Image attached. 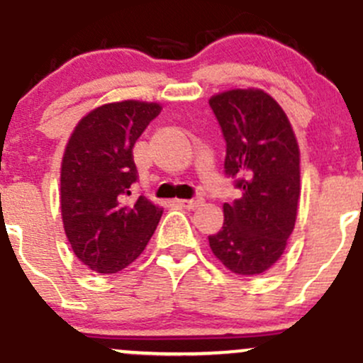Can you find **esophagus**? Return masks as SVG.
Masks as SVG:
<instances>
[{
  "instance_id": "34e87169",
  "label": "esophagus",
  "mask_w": 363,
  "mask_h": 363,
  "mask_svg": "<svg viewBox=\"0 0 363 363\" xmlns=\"http://www.w3.org/2000/svg\"><path fill=\"white\" fill-rule=\"evenodd\" d=\"M203 203L202 199H189V200H181V205L186 208H196Z\"/></svg>"
}]
</instances>
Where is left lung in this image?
Returning a JSON list of instances; mask_svg holds the SVG:
<instances>
[{
  "mask_svg": "<svg viewBox=\"0 0 363 363\" xmlns=\"http://www.w3.org/2000/svg\"><path fill=\"white\" fill-rule=\"evenodd\" d=\"M226 142L225 174L240 196L223 205L225 223L208 237L223 265L240 276L269 270L294 232L300 196L298 144L286 113L259 89L208 101Z\"/></svg>",
  "mask_w": 363,
  "mask_h": 363,
  "instance_id": "8db88e82",
  "label": "left lung"
}]
</instances>
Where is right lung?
Wrapping results in <instances>:
<instances>
[{"mask_svg": "<svg viewBox=\"0 0 363 363\" xmlns=\"http://www.w3.org/2000/svg\"><path fill=\"white\" fill-rule=\"evenodd\" d=\"M158 104L119 101L87 113L69 137L61 164V214L77 258L100 274H116L140 256L158 226L160 207L131 196L137 182L133 145Z\"/></svg>", "mask_w": 363, "mask_h": 363, "instance_id": "right-lung-1", "label": "right lung"}]
</instances>
